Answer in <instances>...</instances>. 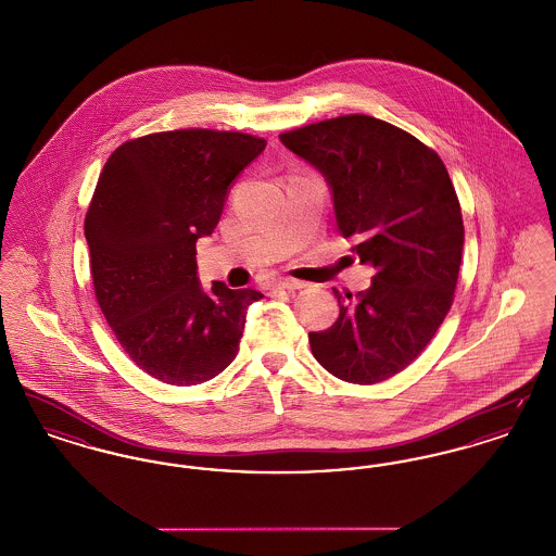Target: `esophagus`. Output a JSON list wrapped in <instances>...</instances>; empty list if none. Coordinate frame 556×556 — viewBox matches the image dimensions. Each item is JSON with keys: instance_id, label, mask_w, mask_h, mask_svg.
<instances>
[{"instance_id": "1", "label": "esophagus", "mask_w": 556, "mask_h": 556, "mask_svg": "<svg viewBox=\"0 0 556 556\" xmlns=\"http://www.w3.org/2000/svg\"><path fill=\"white\" fill-rule=\"evenodd\" d=\"M270 288H273V290H302L304 283L298 281V279H279V281H275Z\"/></svg>"}]
</instances>
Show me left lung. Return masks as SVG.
Wrapping results in <instances>:
<instances>
[{
    "label": "left lung",
    "instance_id": "obj_1",
    "mask_svg": "<svg viewBox=\"0 0 556 556\" xmlns=\"http://www.w3.org/2000/svg\"><path fill=\"white\" fill-rule=\"evenodd\" d=\"M333 193L352 252L375 268L369 290H333L340 317L311 331L320 367L358 386L406 369L448 315L465 243L460 204L442 159L410 132L345 114L279 135Z\"/></svg>",
    "mask_w": 556,
    "mask_h": 556
}]
</instances>
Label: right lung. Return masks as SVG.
<instances>
[{
	"label": "right lung",
	"mask_w": 556,
	"mask_h": 556,
	"mask_svg": "<svg viewBox=\"0 0 556 556\" xmlns=\"http://www.w3.org/2000/svg\"><path fill=\"white\" fill-rule=\"evenodd\" d=\"M265 148L248 132H152L118 146L100 173L85 216L96 298L132 363L162 383L195 386L227 369L248 306L265 298L223 281L206 291L195 263V241Z\"/></svg>",
	"instance_id": "1"
}]
</instances>
